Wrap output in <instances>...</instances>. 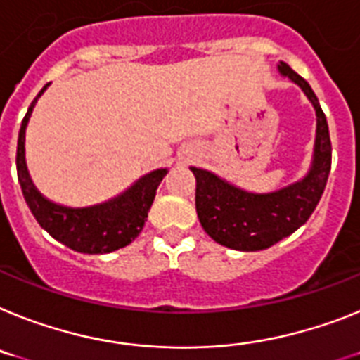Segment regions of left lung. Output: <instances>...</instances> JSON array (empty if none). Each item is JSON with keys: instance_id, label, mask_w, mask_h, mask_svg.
<instances>
[{"instance_id": "1", "label": "left lung", "mask_w": 360, "mask_h": 360, "mask_svg": "<svg viewBox=\"0 0 360 360\" xmlns=\"http://www.w3.org/2000/svg\"><path fill=\"white\" fill-rule=\"evenodd\" d=\"M278 69L302 87L315 108V159L304 179L271 194H250L210 172L190 168L195 175V210L201 226L214 241L229 249L264 250L292 234L316 208L331 170V139L319 98L288 63L280 62Z\"/></svg>"}]
</instances>
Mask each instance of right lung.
<instances>
[{"mask_svg":"<svg viewBox=\"0 0 360 360\" xmlns=\"http://www.w3.org/2000/svg\"><path fill=\"white\" fill-rule=\"evenodd\" d=\"M49 86V84H47ZM44 86L31 108L21 120L18 135L16 170L21 192L31 208L36 221L49 232L54 240L68 245L69 249L84 255H105L129 245L143 231L148 210L155 198L157 186L161 185L166 170H155L144 175L129 190L108 203L87 208H68L54 205L34 188L25 166V128L36 101L47 89Z\"/></svg>","mask_w":360,"mask_h":360,"instance_id":"1","label":"right lung"}]
</instances>
